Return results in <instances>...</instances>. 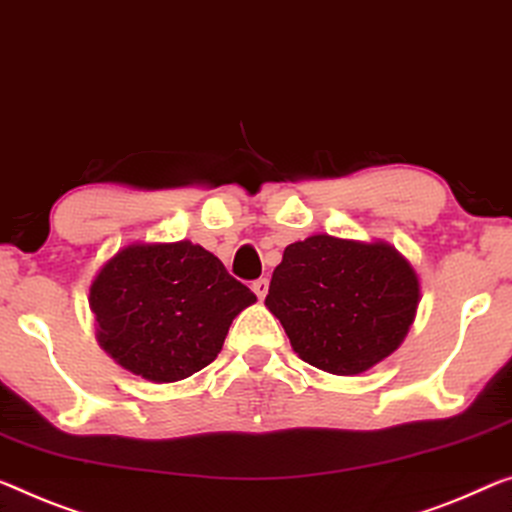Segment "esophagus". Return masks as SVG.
<instances>
[{"mask_svg":"<svg viewBox=\"0 0 512 512\" xmlns=\"http://www.w3.org/2000/svg\"><path fill=\"white\" fill-rule=\"evenodd\" d=\"M251 290H254L258 300H263V297L267 295V290H270V279H267V277L256 279L254 283H251Z\"/></svg>","mask_w":512,"mask_h":512,"instance_id":"esophagus-1","label":"esophagus"}]
</instances>
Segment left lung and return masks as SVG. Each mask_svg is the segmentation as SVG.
<instances>
[{
	"mask_svg": "<svg viewBox=\"0 0 512 512\" xmlns=\"http://www.w3.org/2000/svg\"><path fill=\"white\" fill-rule=\"evenodd\" d=\"M265 304L306 364L357 375L403 343L416 316L419 279L384 242L311 235L283 251Z\"/></svg>",
	"mask_w": 512,
	"mask_h": 512,
	"instance_id": "1",
	"label": "left lung"
}]
</instances>
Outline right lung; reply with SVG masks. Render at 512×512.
I'll return each mask as SVG.
<instances>
[{"instance_id": "1", "label": "right lung", "mask_w": 512, "mask_h": 512, "mask_svg": "<svg viewBox=\"0 0 512 512\" xmlns=\"http://www.w3.org/2000/svg\"><path fill=\"white\" fill-rule=\"evenodd\" d=\"M254 302L217 256L187 240L125 247L98 272L89 297L102 348L151 382L206 368L233 318Z\"/></svg>"}]
</instances>
